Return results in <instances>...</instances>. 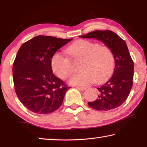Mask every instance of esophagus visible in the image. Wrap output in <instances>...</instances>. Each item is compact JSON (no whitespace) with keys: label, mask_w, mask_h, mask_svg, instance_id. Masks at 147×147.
I'll list each match as a JSON object with an SVG mask.
<instances>
[{"label":"esophagus","mask_w":147,"mask_h":147,"mask_svg":"<svg viewBox=\"0 0 147 147\" xmlns=\"http://www.w3.org/2000/svg\"><path fill=\"white\" fill-rule=\"evenodd\" d=\"M76 88L77 89H78V90H80V91H84V90H86V87H80V86H76Z\"/></svg>","instance_id":"1"}]
</instances>
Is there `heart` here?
I'll use <instances>...</instances> for the list:
<instances>
[{"instance_id": "obj_1", "label": "heart", "mask_w": 147, "mask_h": 147, "mask_svg": "<svg viewBox=\"0 0 147 147\" xmlns=\"http://www.w3.org/2000/svg\"><path fill=\"white\" fill-rule=\"evenodd\" d=\"M67 52L74 59H82L81 73L74 74L70 80L73 85L86 86L92 82L100 83L113 73L115 56L109 47L80 39L71 44ZM53 70L57 76L65 79L72 73V63L68 57L61 53L54 54L51 59Z\"/></svg>"}]
</instances>
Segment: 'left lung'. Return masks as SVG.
Here are the masks:
<instances>
[{
    "label": "left lung",
    "instance_id": "obj_1",
    "mask_svg": "<svg viewBox=\"0 0 147 147\" xmlns=\"http://www.w3.org/2000/svg\"><path fill=\"white\" fill-rule=\"evenodd\" d=\"M79 37L96 39L103 42L112 50L115 59L112 76L97 88L99 91L98 98L88 102L89 106L102 111L110 110L120 106L127 98L133 85L134 61L126 42L109 30H94Z\"/></svg>",
    "mask_w": 147,
    "mask_h": 147
}]
</instances>
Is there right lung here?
I'll use <instances>...</instances> for the list:
<instances>
[{"mask_svg": "<svg viewBox=\"0 0 147 147\" xmlns=\"http://www.w3.org/2000/svg\"><path fill=\"white\" fill-rule=\"evenodd\" d=\"M73 39L38 36L24 43L13 65V80L17 97L35 113L46 114L58 109L70 88L53 74L51 59Z\"/></svg>", "mask_w": 147, "mask_h": 147, "instance_id": "1", "label": "right lung"}]
</instances>
